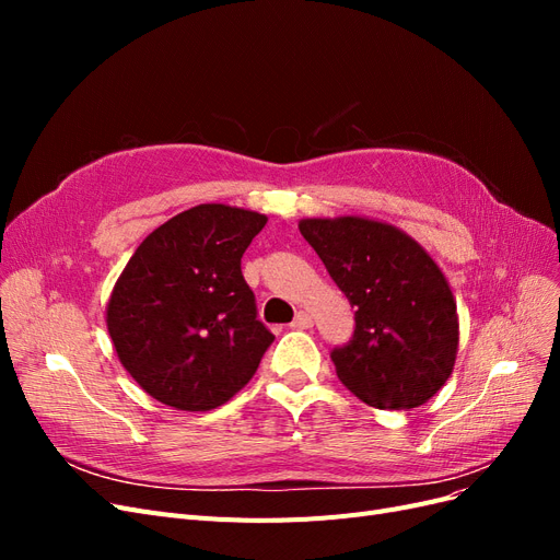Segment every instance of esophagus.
Returning <instances> with one entry per match:
<instances>
[{"label":"esophagus","mask_w":560,"mask_h":560,"mask_svg":"<svg viewBox=\"0 0 560 560\" xmlns=\"http://www.w3.org/2000/svg\"><path fill=\"white\" fill-rule=\"evenodd\" d=\"M292 327L294 329H308V327H313V315L308 311H299L294 322H292Z\"/></svg>","instance_id":"34e87169"}]
</instances>
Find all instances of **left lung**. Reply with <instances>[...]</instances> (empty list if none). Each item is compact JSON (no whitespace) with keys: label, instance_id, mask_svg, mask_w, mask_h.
Returning <instances> with one entry per match:
<instances>
[{"label":"left lung","instance_id":"8db88e82","mask_svg":"<svg viewBox=\"0 0 560 560\" xmlns=\"http://www.w3.org/2000/svg\"><path fill=\"white\" fill-rule=\"evenodd\" d=\"M299 231L354 306L352 341L331 352L336 376L376 409H416L453 374L455 299L428 249L360 214L308 217Z\"/></svg>","mask_w":560,"mask_h":560}]
</instances>
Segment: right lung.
I'll return each instance as SVG.
<instances>
[{"mask_svg": "<svg viewBox=\"0 0 560 560\" xmlns=\"http://www.w3.org/2000/svg\"><path fill=\"white\" fill-rule=\"evenodd\" d=\"M266 214L202 202L135 249L107 301L118 362L177 411H210L257 374L273 343L257 319L241 259Z\"/></svg>", "mask_w": 560, "mask_h": 560, "instance_id": "add662e5", "label": "right lung"}]
</instances>
